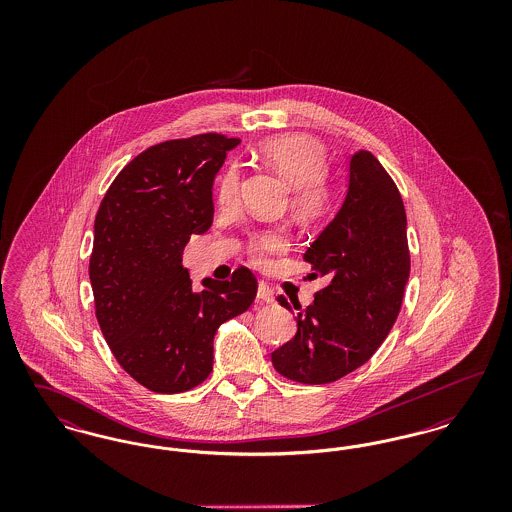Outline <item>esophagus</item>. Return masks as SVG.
Here are the masks:
<instances>
[{
  "mask_svg": "<svg viewBox=\"0 0 512 512\" xmlns=\"http://www.w3.org/2000/svg\"><path fill=\"white\" fill-rule=\"evenodd\" d=\"M257 299H259L261 303H272V301H274V292L268 288L265 282H261L259 288H257Z\"/></svg>",
  "mask_w": 512,
  "mask_h": 512,
  "instance_id": "obj_1",
  "label": "esophagus"
}]
</instances>
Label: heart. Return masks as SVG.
I'll return each mask as SVG.
<instances>
[{"mask_svg": "<svg viewBox=\"0 0 512 512\" xmlns=\"http://www.w3.org/2000/svg\"><path fill=\"white\" fill-rule=\"evenodd\" d=\"M259 159L268 169L288 182L290 207L295 217L317 220L324 217L334 199V186L328 176V157L324 146L307 134H286L265 140L257 149ZM240 190V171L236 165L226 167L217 180V201L228 207ZM286 247L282 230L268 228L251 236L247 251L255 263H263L270 253Z\"/></svg>", "mask_w": 512, "mask_h": 512, "instance_id": "1", "label": "heart"}]
</instances>
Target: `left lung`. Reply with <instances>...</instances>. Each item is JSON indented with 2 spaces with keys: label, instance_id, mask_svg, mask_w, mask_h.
Segmentation results:
<instances>
[{
  "label": "left lung",
  "instance_id": "1",
  "mask_svg": "<svg viewBox=\"0 0 512 512\" xmlns=\"http://www.w3.org/2000/svg\"><path fill=\"white\" fill-rule=\"evenodd\" d=\"M303 259L311 278L326 276L328 286L270 357L293 382L328 384L365 365L388 338L411 272L403 199L370 151L351 157L345 201ZM278 303L292 309L284 295Z\"/></svg>",
  "mask_w": 512,
  "mask_h": 512
}]
</instances>
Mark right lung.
<instances>
[{
  "label": "right lung",
  "mask_w": 512,
  "mask_h": 512,
  "mask_svg": "<svg viewBox=\"0 0 512 512\" xmlns=\"http://www.w3.org/2000/svg\"><path fill=\"white\" fill-rule=\"evenodd\" d=\"M238 138L207 132L147 147L122 169L94 222L90 282L103 338L147 390L182 393L213 370V338L245 313L249 268L192 290L182 253L213 224V180Z\"/></svg>",
  "instance_id": "1"
}]
</instances>
